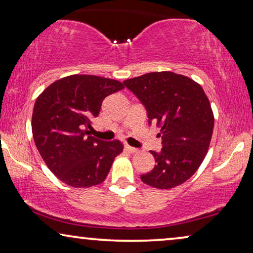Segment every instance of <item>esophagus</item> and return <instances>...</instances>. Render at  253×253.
<instances>
[{
  "mask_svg": "<svg viewBox=\"0 0 253 253\" xmlns=\"http://www.w3.org/2000/svg\"><path fill=\"white\" fill-rule=\"evenodd\" d=\"M126 150L127 152H130V153H136V152L138 151L137 148L130 146V145H126Z\"/></svg>",
  "mask_w": 253,
  "mask_h": 253,
  "instance_id": "obj_1",
  "label": "esophagus"
}]
</instances>
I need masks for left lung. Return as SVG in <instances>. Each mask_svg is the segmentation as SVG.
<instances>
[{
    "label": "left lung",
    "instance_id": "obj_1",
    "mask_svg": "<svg viewBox=\"0 0 253 253\" xmlns=\"http://www.w3.org/2000/svg\"><path fill=\"white\" fill-rule=\"evenodd\" d=\"M146 107L150 123L160 127V153L151 151L157 165L141 175L145 184L172 189L191 177L205 159L213 134L214 115L202 86L170 71L150 72L124 81Z\"/></svg>",
    "mask_w": 253,
    "mask_h": 253
}]
</instances>
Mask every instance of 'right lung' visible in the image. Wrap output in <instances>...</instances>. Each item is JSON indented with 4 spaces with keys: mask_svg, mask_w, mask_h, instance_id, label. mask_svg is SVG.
<instances>
[{
    "mask_svg": "<svg viewBox=\"0 0 253 253\" xmlns=\"http://www.w3.org/2000/svg\"><path fill=\"white\" fill-rule=\"evenodd\" d=\"M124 88L123 83L93 75H71L54 82L38 96L32 133L39 153L56 177L71 188H91L105 181L120 140L89 136L103 99Z\"/></svg>",
    "mask_w": 253,
    "mask_h": 253,
    "instance_id": "1",
    "label": "right lung"
}]
</instances>
